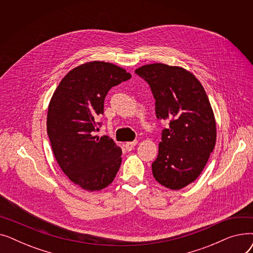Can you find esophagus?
Instances as JSON below:
<instances>
[{
    "mask_svg": "<svg viewBox=\"0 0 253 253\" xmlns=\"http://www.w3.org/2000/svg\"><path fill=\"white\" fill-rule=\"evenodd\" d=\"M136 144H137V140L129 141V142H126V143H125V148H126V150H127L128 152H130V151H132V150L134 149V147H135Z\"/></svg>",
    "mask_w": 253,
    "mask_h": 253,
    "instance_id": "obj_1",
    "label": "esophagus"
}]
</instances>
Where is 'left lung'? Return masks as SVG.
I'll return each mask as SVG.
<instances>
[{
	"mask_svg": "<svg viewBox=\"0 0 253 253\" xmlns=\"http://www.w3.org/2000/svg\"><path fill=\"white\" fill-rule=\"evenodd\" d=\"M135 74L147 82L156 100V116L169 120L162 131L159 153L152 164L155 179L180 190L203 171L216 141L213 111L198 79L180 66L142 65Z\"/></svg>",
	"mask_w": 253,
	"mask_h": 253,
	"instance_id": "obj_1",
	"label": "left lung"
}]
</instances>
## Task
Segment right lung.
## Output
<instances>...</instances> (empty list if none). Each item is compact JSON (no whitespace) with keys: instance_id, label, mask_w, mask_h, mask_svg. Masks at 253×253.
Returning a JSON list of instances; mask_svg holds the SVG:
<instances>
[{"instance_id":"add662e5","label":"right lung","mask_w":253,"mask_h":253,"mask_svg":"<svg viewBox=\"0 0 253 253\" xmlns=\"http://www.w3.org/2000/svg\"><path fill=\"white\" fill-rule=\"evenodd\" d=\"M130 78L113 63L87 62L65 75L50 100L47 133L53 154L63 173L85 191L108 187L121 166V148L94 132L108 92Z\"/></svg>"}]
</instances>
